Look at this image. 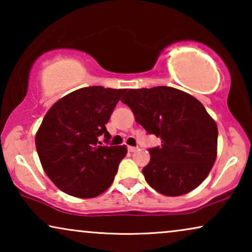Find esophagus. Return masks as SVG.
Segmentation results:
<instances>
[{
    "instance_id": "obj_1",
    "label": "esophagus",
    "mask_w": 252,
    "mask_h": 252,
    "mask_svg": "<svg viewBox=\"0 0 252 252\" xmlns=\"http://www.w3.org/2000/svg\"><path fill=\"white\" fill-rule=\"evenodd\" d=\"M137 149H139V148H137V147H128L129 153H135Z\"/></svg>"
}]
</instances>
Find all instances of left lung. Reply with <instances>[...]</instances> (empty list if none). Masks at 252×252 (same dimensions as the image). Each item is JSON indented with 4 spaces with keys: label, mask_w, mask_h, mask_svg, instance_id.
I'll list each match as a JSON object with an SVG mask.
<instances>
[{
    "label": "left lung",
    "mask_w": 252,
    "mask_h": 252,
    "mask_svg": "<svg viewBox=\"0 0 252 252\" xmlns=\"http://www.w3.org/2000/svg\"><path fill=\"white\" fill-rule=\"evenodd\" d=\"M122 102L139 125L160 139L142 170L148 185L165 196L197 188L215 164L218 142V127L202 103L166 86L129 89Z\"/></svg>",
    "instance_id": "left-lung-1"
}]
</instances>
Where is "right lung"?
Listing matches in <instances>:
<instances>
[{
    "label": "right lung",
    "mask_w": 252,
    "mask_h": 252,
    "mask_svg": "<svg viewBox=\"0 0 252 252\" xmlns=\"http://www.w3.org/2000/svg\"><path fill=\"white\" fill-rule=\"evenodd\" d=\"M126 89L92 86L55 103L35 135L41 165L58 189L79 198L101 195L115 180L126 146H99L109 139L110 116Z\"/></svg>",
    "instance_id": "1"
}]
</instances>
